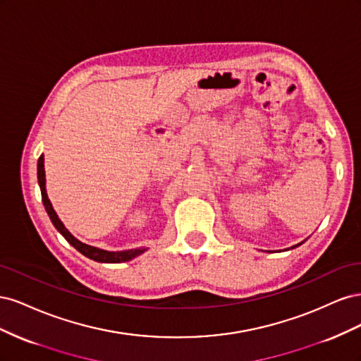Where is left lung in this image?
<instances>
[{"label": "left lung", "instance_id": "1", "mask_svg": "<svg viewBox=\"0 0 361 361\" xmlns=\"http://www.w3.org/2000/svg\"><path fill=\"white\" fill-rule=\"evenodd\" d=\"M301 244H302V243H301ZM301 244H297V245H293V247H292V248H295V247H298V245H301Z\"/></svg>", "mask_w": 361, "mask_h": 361}]
</instances>
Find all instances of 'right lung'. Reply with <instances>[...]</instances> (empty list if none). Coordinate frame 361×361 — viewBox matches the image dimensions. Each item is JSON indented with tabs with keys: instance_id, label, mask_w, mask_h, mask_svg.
Returning a JSON list of instances; mask_svg holds the SVG:
<instances>
[{
	"instance_id": "right-lung-1",
	"label": "right lung",
	"mask_w": 361,
	"mask_h": 361,
	"mask_svg": "<svg viewBox=\"0 0 361 361\" xmlns=\"http://www.w3.org/2000/svg\"><path fill=\"white\" fill-rule=\"evenodd\" d=\"M37 179H39V187H40V192H42V202L45 204V209L51 218L52 224L56 226L57 231L66 238V241L75 247L76 250L80 251L81 255H84L85 257H89L92 260L96 262H102V264H120V262H128L130 259H134L137 256H140L143 251H146V248H134V250H125V251H106V250H101L96 248L92 245H87L81 241H78L64 224L61 223V220L59 218V215L54 211V207L48 199L47 194V187H45V167H43V155H40L39 161H37Z\"/></svg>"
}]
</instances>
